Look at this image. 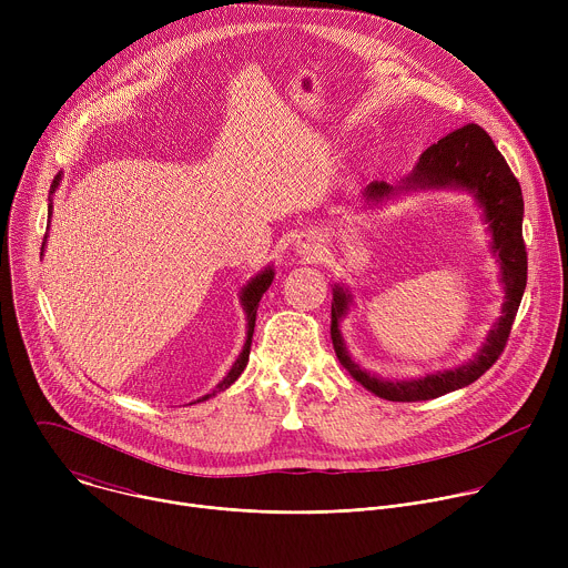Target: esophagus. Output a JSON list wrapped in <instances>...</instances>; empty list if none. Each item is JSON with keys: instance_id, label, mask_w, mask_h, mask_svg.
Instances as JSON below:
<instances>
[{"instance_id": "obj_1", "label": "esophagus", "mask_w": 568, "mask_h": 568, "mask_svg": "<svg viewBox=\"0 0 568 568\" xmlns=\"http://www.w3.org/2000/svg\"><path fill=\"white\" fill-rule=\"evenodd\" d=\"M296 252L312 258L316 252H318V242L312 237V235H303L298 242H296Z\"/></svg>"}]
</instances>
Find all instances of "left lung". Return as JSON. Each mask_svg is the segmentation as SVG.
Masks as SVG:
<instances>
[{"label":"left lung","mask_w":568,"mask_h":568,"mask_svg":"<svg viewBox=\"0 0 568 568\" xmlns=\"http://www.w3.org/2000/svg\"><path fill=\"white\" fill-rule=\"evenodd\" d=\"M438 186H456L471 191L478 204L483 206L485 222L490 224L493 231V250L501 263V281L506 285V303L504 316L497 326L490 331L488 342L480 348V353L465 366L454 371L434 373L420 379L409 382H388L379 379L366 371H362L348 355L342 333L339 321L348 310L351 294L344 287H335L333 296V318H331V337L335 353L342 366L371 393L390 402H418V399H434L449 390L463 388L476 382L485 371H488L504 353L513 323L526 290L528 278V254L524 245V195L517 178L513 175L510 166L506 164L504 154L497 150L493 139L488 136L480 125L467 123L438 143L429 145L414 173L404 180L399 189H438ZM393 193V186L384 182H375L366 189L368 200H382Z\"/></svg>","instance_id":"8db88e82"}]
</instances>
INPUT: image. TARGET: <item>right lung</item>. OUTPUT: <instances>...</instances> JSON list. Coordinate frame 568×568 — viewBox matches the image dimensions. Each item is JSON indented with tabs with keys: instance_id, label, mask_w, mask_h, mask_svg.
<instances>
[{
	"instance_id": "add662e5",
	"label": "right lung",
	"mask_w": 568,
	"mask_h": 568,
	"mask_svg": "<svg viewBox=\"0 0 568 568\" xmlns=\"http://www.w3.org/2000/svg\"><path fill=\"white\" fill-rule=\"evenodd\" d=\"M58 184H60V173L53 178V184H51V189H49V195L58 189ZM49 217H51V200H49ZM44 237H47V235H44ZM42 250H44V245H42ZM272 281H274V272H272V270H265V272L258 274L245 290H242V305H245V312H247V342H245V348H242V353H240V357L235 359V364L231 366L229 375L215 386V390L206 393V395L200 397L197 402L209 399V397L215 395L217 390L229 388V386L240 377V373L245 371V366H247V362H250V351H252V337H254V326H256V310H258V303H261L263 294L270 290ZM193 404H195V402H193Z\"/></svg>"
}]
</instances>
